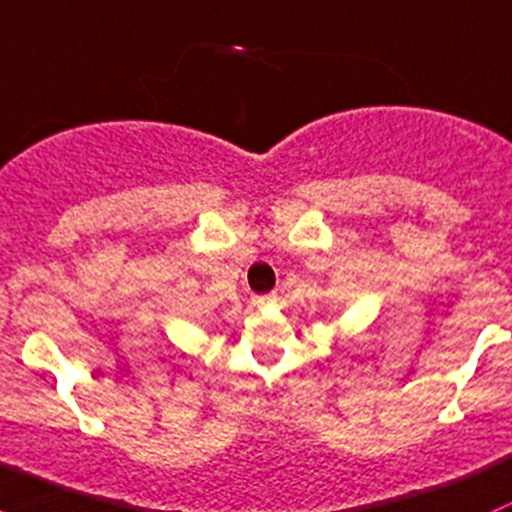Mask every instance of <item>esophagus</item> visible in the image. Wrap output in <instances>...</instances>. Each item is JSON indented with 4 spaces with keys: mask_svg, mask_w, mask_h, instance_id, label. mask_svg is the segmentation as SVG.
<instances>
[{
    "mask_svg": "<svg viewBox=\"0 0 512 512\" xmlns=\"http://www.w3.org/2000/svg\"><path fill=\"white\" fill-rule=\"evenodd\" d=\"M276 300H278L276 293H266V295H258L256 305L258 307H268V305H273V302H276Z\"/></svg>",
    "mask_w": 512,
    "mask_h": 512,
    "instance_id": "obj_1",
    "label": "esophagus"
}]
</instances>
